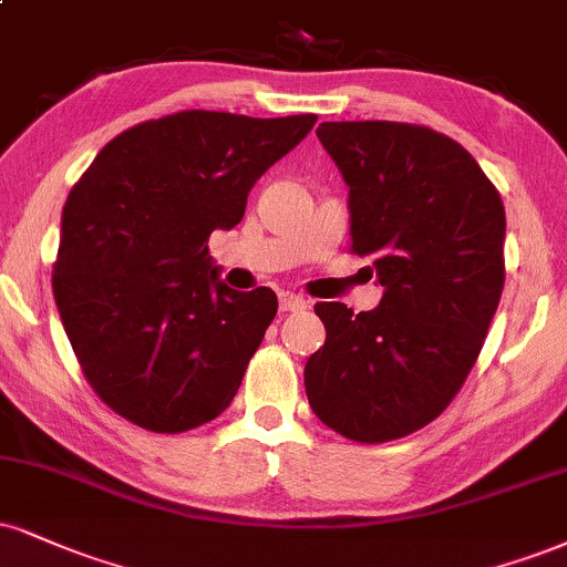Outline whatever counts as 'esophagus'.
Here are the masks:
<instances>
[{
	"label": "esophagus",
	"mask_w": 567,
	"mask_h": 567,
	"mask_svg": "<svg viewBox=\"0 0 567 567\" xmlns=\"http://www.w3.org/2000/svg\"><path fill=\"white\" fill-rule=\"evenodd\" d=\"M306 298L296 296V292H279V311H301L306 309Z\"/></svg>",
	"instance_id": "1"
}]
</instances>
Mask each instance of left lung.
<instances>
[{
	"mask_svg": "<svg viewBox=\"0 0 567 567\" xmlns=\"http://www.w3.org/2000/svg\"><path fill=\"white\" fill-rule=\"evenodd\" d=\"M349 184L351 250L383 301L317 303L327 340L306 361L309 404L359 443L409 435L452 404L504 288V206L473 155L427 126L327 121L317 128Z\"/></svg>",
	"mask_w": 567,
	"mask_h": 567,
	"instance_id": "left-lung-1",
	"label": "left lung"
}]
</instances>
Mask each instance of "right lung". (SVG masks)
I'll use <instances>...</instances> for the list:
<instances>
[{"mask_svg": "<svg viewBox=\"0 0 567 567\" xmlns=\"http://www.w3.org/2000/svg\"><path fill=\"white\" fill-rule=\"evenodd\" d=\"M313 124L163 115L107 142L73 184L52 292L81 372L115 414L184 433L235 399L277 296L227 288L208 237L240 224L256 179Z\"/></svg>", "mask_w": 567, "mask_h": 567, "instance_id": "1", "label": "right lung"}]
</instances>
